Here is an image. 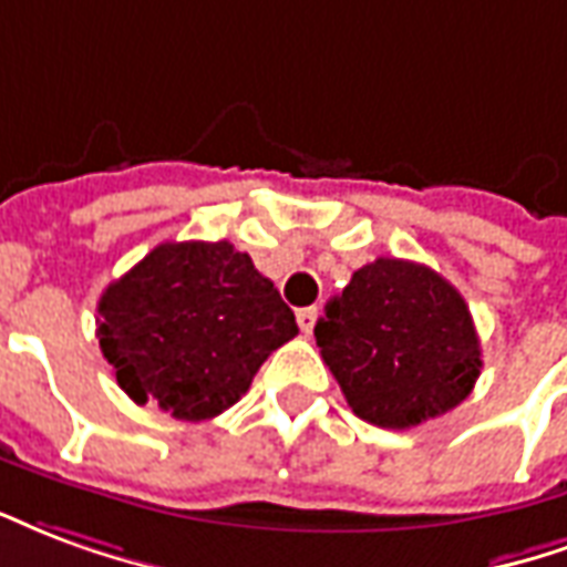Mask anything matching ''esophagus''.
<instances>
[{
	"instance_id": "esophagus-1",
	"label": "esophagus",
	"mask_w": 567,
	"mask_h": 567,
	"mask_svg": "<svg viewBox=\"0 0 567 567\" xmlns=\"http://www.w3.org/2000/svg\"><path fill=\"white\" fill-rule=\"evenodd\" d=\"M317 317H320V311H317V308H301V311L296 313V320H299L301 332L311 334L313 326H317Z\"/></svg>"
}]
</instances>
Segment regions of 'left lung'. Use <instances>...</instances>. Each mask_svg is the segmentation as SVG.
<instances>
[{
    "label": "left lung",
    "instance_id": "left-lung-1",
    "mask_svg": "<svg viewBox=\"0 0 567 567\" xmlns=\"http://www.w3.org/2000/svg\"><path fill=\"white\" fill-rule=\"evenodd\" d=\"M313 334L353 414L380 429L447 414L481 378V341L465 299L408 259L380 256L353 271Z\"/></svg>",
    "mask_w": 567,
    "mask_h": 567
}]
</instances>
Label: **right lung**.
Returning <instances> with one entry per match:
<instances>
[{"mask_svg":"<svg viewBox=\"0 0 567 567\" xmlns=\"http://www.w3.org/2000/svg\"><path fill=\"white\" fill-rule=\"evenodd\" d=\"M96 338L120 390L177 420H210L299 334L275 284L229 241H165L99 299Z\"/></svg>","mask_w":567,"mask_h":567,"instance_id":"add662e5","label":"right lung"}]
</instances>
